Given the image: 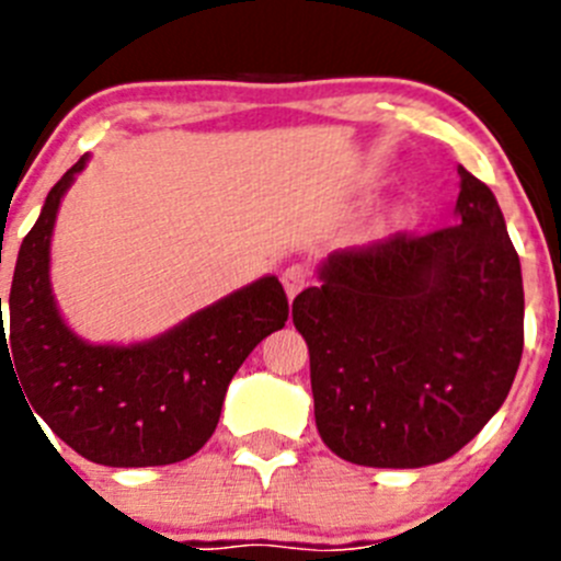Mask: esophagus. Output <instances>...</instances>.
I'll return each mask as SVG.
<instances>
[{"instance_id": "1", "label": "esophagus", "mask_w": 561, "mask_h": 561, "mask_svg": "<svg viewBox=\"0 0 561 561\" xmlns=\"http://www.w3.org/2000/svg\"><path fill=\"white\" fill-rule=\"evenodd\" d=\"M283 288H286L288 299L297 297L305 286H308V270L299 267V264H291V267L283 270Z\"/></svg>"}]
</instances>
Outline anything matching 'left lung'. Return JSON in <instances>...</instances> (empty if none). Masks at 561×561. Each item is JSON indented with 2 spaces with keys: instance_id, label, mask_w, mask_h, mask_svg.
Segmentation results:
<instances>
[{
  "instance_id": "obj_1",
  "label": "left lung",
  "mask_w": 561,
  "mask_h": 561,
  "mask_svg": "<svg viewBox=\"0 0 561 561\" xmlns=\"http://www.w3.org/2000/svg\"><path fill=\"white\" fill-rule=\"evenodd\" d=\"M456 226L335 251L291 319L313 414L343 461H447L499 412L524 352V280L485 182L458 165Z\"/></svg>"
}]
</instances>
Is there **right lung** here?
Masks as SVG:
<instances>
[{
  "label": "right lung",
  "instance_id": "add662e5",
  "mask_svg": "<svg viewBox=\"0 0 561 561\" xmlns=\"http://www.w3.org/2000/svg\"><path fill=\"white\" fill-rule=\"evenodd\" d=\"M87 160L65 171L21 242L10 337L0 297V357L13 352L35 412L87 461L119 469L185 461L213 436L248 354L286 324V291L275 275H264L149 341L90 343L76 335L51 291V234Z\"/></svg>",
  "mask_w": 561,
  "mask_h": 561
}]
</instances>
